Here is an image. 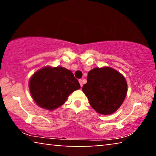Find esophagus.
I'll list each match as a JSON object with an SVG mask.
<instances>
[{"instance_id": "34e87169", "label": "esophagus", "mask_w": 156, "mask_h": 156, "mask_svg": "<svg viewBox=\"0 0 156 156\" xmlns=\"http://www.w3.org/2000/svg\"><path fill=\"white\" fill-rule=\"evenodd\" d=\"M79 83H80V85L81 87H83V80H81V79L79 80Z\"/></svg>"}]
</instances>
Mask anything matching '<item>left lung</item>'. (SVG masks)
<instances>
[{"label":"left lung","instance_id":"8db88e82","mask_svg":"<svg viewBox=\"0 0 156 156\" xmlns=\"http://www.w3.org/2000/svg\"><path fill=\"white\" fill-rule=\"evenodd\" d=\"M83 92L97 113L112 114L122 105L127 92L126 80L110 67L94 68L88 72Z\"/></svg>","mask_w":156,"mask_h":156}]
</instances>
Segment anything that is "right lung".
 <instances>
[{"instance_id":"obj_1","label":"right lung","mask_w":156,"mask_h":156,"mask_svg":"<svg viewBox=\"0 0 156 156\" xmlns=\"http://www.w3.org/2000/svg\"><path fill=\"white\" fill-rule=\"evenodd\" d=\"M32 98L41 108L54 110L63 105L69 94L80 88L73 73L62 66H45L30 78Z\"/></svg>"}]
</instances>
